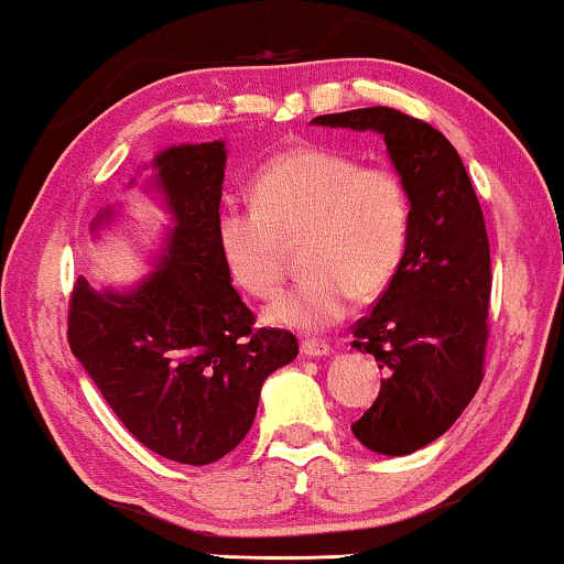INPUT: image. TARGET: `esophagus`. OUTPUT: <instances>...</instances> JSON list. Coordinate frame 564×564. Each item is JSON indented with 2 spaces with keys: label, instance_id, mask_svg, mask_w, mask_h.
Instances as JSON below:
<instances>
[{
  "label": "esophagus",
  "instance_id": "obj_1",
  "mask_svg": "<svg viewBox=\"0 0 564 564\" xmlns=\"http://www.w3.org/2000/svg\"><path fill=\"white\" fill-rule=\"evenodd\" d=\"M300 354H303V357L321 359V357H326V354H328V346L323 341H303V344H300Z\"/></svg>",
  "mask_w": 564,
  "mask_h": 564
}]
</instances>
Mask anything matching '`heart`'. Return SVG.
I'll return each instance as SVG.
<instances>
[{
	"label": "heart",
	"mask_w": 564,
	"mask_h": 564,
	"mask_svg": "<svg viewBox=\"0 0 564 564\" xmlns=\"http://www.w3.org/2000/svg\"><path fill=\"white\" fill-rule=\"evenodd\" d=\"M251 199L218 215L220 257L238 288L274 297L284 276L282 243L297 236L300 264L311 272L269 305L272 326L321 334L349 315L357 292L377 295L398 274L411 236V195L392 166L297 145L259 166Z\"/></svg>",
	"instance_id": "b5f03b06"
}]
</instances>
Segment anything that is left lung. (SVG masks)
<instances>
[{"instance_id": "left-lung-1", "label": "left lung", "mask_w": 564, "mask_h": 564, "mask_svg": "<svg viewBox=\"0 0 564 564\" xmlns=\"http://www.w3.org/2000/svg\"><path fill=\"white\" fill-rule=\"evenodd\" d=\"M311 122L382 135L411 195L405 257L351 344L390 369L372 408L351 423L354 436L403 457L452 429L482 382L492 284L482 210L457 149L429 122L392 107Z\"/></svg>"}]
</instances>
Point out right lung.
I'll return each mask as SVG.
<instances>
[{
	"mask_svg": "<svg viewBox=\"0 0 564 564\" xmlns=\"http://www.w3.org/2000/svg\"><path fill=\"white\" fill-rule=\"evenodd\" d=\"M226 143H182L153 159L174 228L156 272L128 292L79 276L68 346L130 434L161 457L213 465L257 415L261 384L297 357V338L253 328L218 246ZM107 207L91 230L112 220Z\"/></svg>",
	"mask_w": 564,
	"mask_h": 564,
	"instance_id": "right-lung-1",
	"label": "right lung"
}]
</instances>
